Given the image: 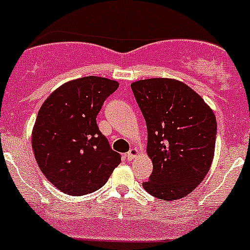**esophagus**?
Here are the masks:
<instances>
[{
    "mask_svg": "<svg viewBox=\"0 0 250 250\" xmlns=\"http://www.w3.org/2000/svg\"><path fill=\"white\" fill-rule=\"evenodd\" d=\"M139 155V151H138V149H130L129 151H128L127 153V158H128V160H133V159H136L137 157H138Z\"/></svg>",
    "mask_w": 250,
    "mask_h": 250,
    "instance_id": "esophagus-1",
    "label": "esophagus"
}]
</instances>
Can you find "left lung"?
<instances>
[{"instance_id":"8db88e82","label":"left lung","mask_w":250,"mask_h":250,"mask_svg":"<svg viewBox=\"0 0 250 250\" xmlns=\"http://www.w3.org/2000/svg\"><path fill=\"white\" fill-rule=\"evenodd\" d=\"M148 129L153 172L144 190L164 201L192 192L211 167L217 122L211 107L186 83L154 78L130 83Z\"/></svg>"}]
</instances>
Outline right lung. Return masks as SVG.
<instances>
[{
	"label": "right lung",
	"mask_w": 250,
	"mask_h": 250,
	"mask_svg": "<svg viewBox=\"0 0 250 250\" xmlns=\"http://www.w3.org/2000/svg\"><path fill=\"white\" fill-rule=\"evenodd\" d=\"M120 83L99 76L67 81L43 102L32 130L39 169L62 192L83 196L99 190L121 163L100 132L96 117Z\"/></svg>",
	"instance_id": "right-lung-1"
}]
</instances>
